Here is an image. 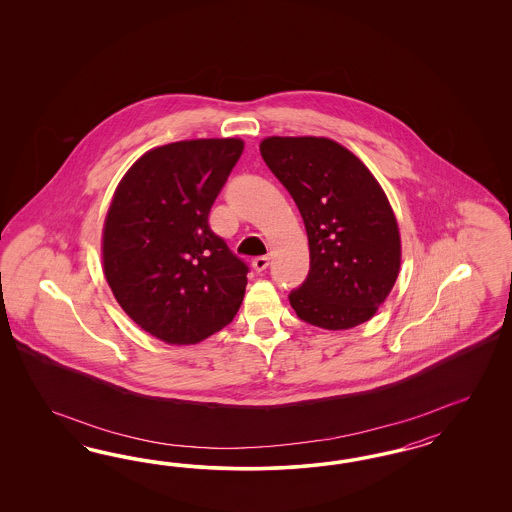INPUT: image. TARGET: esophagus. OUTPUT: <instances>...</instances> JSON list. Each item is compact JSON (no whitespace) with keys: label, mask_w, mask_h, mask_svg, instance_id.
<instances>
[{"label":"esophagus","mask_w":512,"mask_h":512,"mask_svg":"<svg viewBox=\"0 0 512 512\" xmlns=\"http://www.w3.org/2000/svg\"><path fill=\"white\" fill-rule=\"evenodd\" d=\"M268 264H270L268 257H257V259H253V270L255 272H264L268 268Z\"/></svg>","instance_id":"1"}]
</instances>
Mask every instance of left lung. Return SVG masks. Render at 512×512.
<instances>
[{
    "label": "left lung",
    "mask_w": 512,
    "mask_h": 512,
    "mask_svg": "<svg viewBox=\"0 0 512 512\" xmlns=\"http://www.w3.org/2000/svg\"><path fill=\"white\" fill-rule=\"evenodd\" d=\"M261 155L295 199L310 242L308 278L289 295L296 315L326 330L366 323L392 291L402 261L385 191L334 140L268 137Z\"/></svg>",
    "instance_id": "1"
}]
</instances>
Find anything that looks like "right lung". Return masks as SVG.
Returning <instances> with one entry per match:
<instances>
[{
    "label": "right lung",
    "mask_w": 512,
    "mask_h": 512,
    "mask_svg": "<svg viewBox=\"0 0 512 512\" xmlns=\"http://www.w3.org/2000/svg\"><path fill=\"white\" fill-rule=\"evenodd\" d=\"M240 139L159 146L125 172L103 229V268L125 313L157 340L199 343L240 308L248 264L208 225Z\"/></svg>",
    "instance_id": "obj_1"
}]
</instances>
